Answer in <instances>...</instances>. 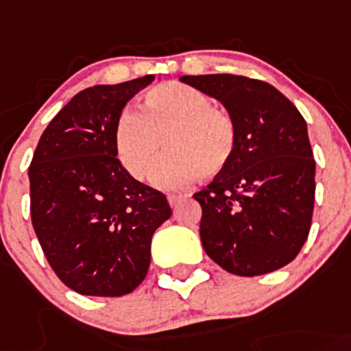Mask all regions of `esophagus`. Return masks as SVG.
I'll return each mask as SVG.
<instances>
[{
	"mask_svg": "<svg viewBox=\"0 0 351 351\" xmlns=\"http://www.w3.org/2000/svg\"><path fill=\"white\" fill-rule=\"evenodd\" d=\"M180 199H182V195H180V194H169L168 195L169 206H171V208H176V204L180 202Z\"/></svg>",
	"mask_w": 351,
	"mask_h": 351,
	"instance_id": "34e87169",
	"label": "esophagus"
}]
</instances>
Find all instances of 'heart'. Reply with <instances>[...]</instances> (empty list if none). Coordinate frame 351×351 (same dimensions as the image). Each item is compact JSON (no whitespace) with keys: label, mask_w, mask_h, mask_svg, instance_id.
Here are the masks:
<instances>
[{"label":"heart","mask_w":351,"mask_h":351,"mask_svg":"<svg viewBox=\"0 0 351 351\" xmlns=\"http://www.w3.org/2000/svg\"><path fill=\"white\" fill-rule=\"evenodd\" d=\"M169 150L154 182L180 189L197 178L220 175L237 147V128L225 110L211 107L201 90L182 83L152 88L140 110H124L116 123L114 147L121 165L133 178L150 175L162 149Z\"/></svg>","instance_id":"1"}]
</instances>
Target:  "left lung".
<instances>
[{
    "label": "left lung",
    "mask_w": 351,
    "mask_h": 351,
    "mask_svg": "<svg viewBox=\"0 0 351 351\" xmlns=\"http://www.w3.org/2000/svg\"><path fill=\"white\" fill-rule=\"evenodd\" d=\"M180 81L220 100L237 128L230 165L194 194L206 254L241 277L286 267L308 237L315 201V159L303 116L260 80L208 74Z\"/></svg>",
    "instance_id": "left-lung-1"
}]
</instances>
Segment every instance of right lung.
<instances>
[{"label": "right lung", "instance_id": "right-lung-1", "mask_svg": "<svg viewBox=\"0 0 351 351\" xmlns=\"http://www.w3.org/2000/svg\"><path fill=\"white\" fill-rule=\"evenodd\" d=\"M152 74L80 91L43 131L32 162L31 218L58 279L84 296L135 291L150 241L171 216L166 195L135 180L114 147L116 123Z\"/></svg>", "mask_w": 351, "mask_h": 351}]
</instances>
